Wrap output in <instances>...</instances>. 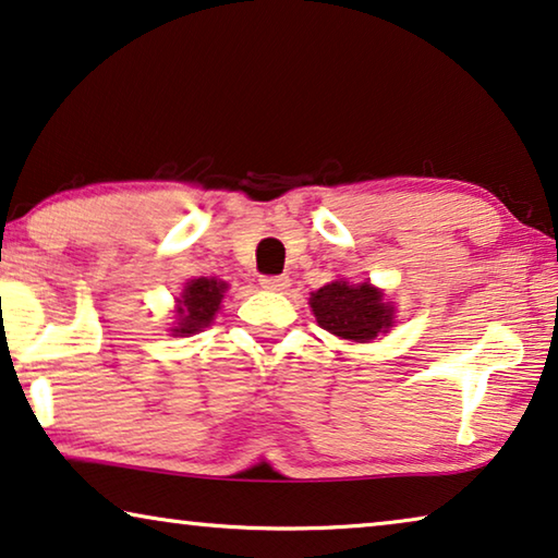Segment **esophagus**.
Returning <instances> with one entry per match:
<instances>
[{
	"label": "esophagus",
	"mask_w": 558,
	"mask_h": 558,
	"mask_svg": "<svg viewBox=\"0 0 558 558\" xmlns=\"http://www.w3.org/2000/svg\"><path fill=\"white\" fill-rule=\"evenodd\" d=\"M262 287L269 289V292H284L289 287V277H262Z\"/></svg>",
	"instance_id": "34e87169"
}]
</instances>
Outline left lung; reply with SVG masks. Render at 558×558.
<instances>
[{"label": "left lung", "instance_id": "1", "mask_svg": "<svg viewBox=\"0 0 558 558\" xmlns=\"http://www.w3.org/2000/svg\"><path fill=\"white\" fill-rule=\"evenodd\" d=\"M310 306L322 329L352 342H369L385 335L395 319V306L385 302V294L369 281L350 284L337 279L312 292Z\"/></svg>", "mask_w": 558, "mask_h": 558}]
</instances>
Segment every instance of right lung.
<instances>
[{"label": "right lung", "instance_id": "add662e5", "mask_svg": "<svg viewBox=\"0 0 558 558\" xmlns=\"http://www.w3.org/2000/svg\"><path fill=\"white\" fill-rule=\"evenodd\" d=\"M226 289H229V284L221 279H191L181 292L179 306H175V327L171 332L181 337L204 332V327L211 325L216 312L221 310Z\"/></svg>", "mask_w": 558, "mask_h": 558}]
</instances>
